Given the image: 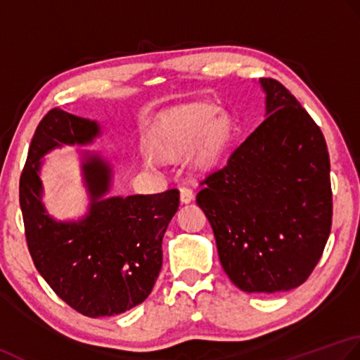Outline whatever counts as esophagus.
I'll list each match as a JSON object with an SVG mask.
<instances>
[{"label":"esophagus","mask_w":360,"mask_h":360,"mask_svg":"<svg viewBox=\"0 0 360 360\" xmlns=\"http://www.w3.org/2000/svg\"><path fill=\"white\" fill-rule=\"evenodd\" d=\"M194 200V194L193 191L188 188H180V203L181 205H188Z\"/></svg>","instance_id":"esophagus-1"}]
</instances>
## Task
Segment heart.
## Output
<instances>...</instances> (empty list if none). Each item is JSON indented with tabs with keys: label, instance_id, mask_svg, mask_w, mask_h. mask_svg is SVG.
<instances>
[{
	"label": "heart",
	"instance_id": "b5f03b06",
	"mask_svg": "<svg viewBox=\"0 0 360 360\" xmlns=\"http://www.w3.org/2000/svg\"><path fill=\"white\" fill-rule=\"evenodd\" d=\"M239 134L233 113L216 102L195 101L161 115L146 135L143 146L148 155L146 167L174 165L186 157L189 169L210 174L224 163Z\"/></svg>",
	"mask_w": 360,
	"mask_h": 360
}]
</instances>
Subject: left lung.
I'll use <instances>...</instances> for the list:
<instances>
[{"mask_svg":"<svg viewBox=\"0 0 360 360\" xmlns=\"http://www.w3.org/2000/svg\"><path fill=\"white\" fill-rule=\"evenodd\" d=\"M259 85L266 120L205 179L195 200L231 283L275 293L298 288L317 266L331 233L333 193L320 127L278 80Z\"/></svg>","mask_w":360,"mask_h":360,"instance_id":"left-lung-1","label":"left lung"}]
</instances>
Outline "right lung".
Here are the masks:
<instances>
[{"instance_id":"obj_1","label":"right lung","mask_w":360,"mask_h":360,"mask_svg":"<svg viewBox=\"0 0 360 360\" xmlns=\"http://www.w3.org/2000/svg\"><path fill=\"white\" fill-rule=\"evenodd\" d=\"M98 121L53 108L37 127L20 179L26 240L39 274L58 297L86 317H112L143 303L163 262L165 231L179 210V191L112 195L113 169L96 152L79 153L86 212L57 221L43 203V158L63 146L93 144Z\"/></svg>"}]
</instances>
